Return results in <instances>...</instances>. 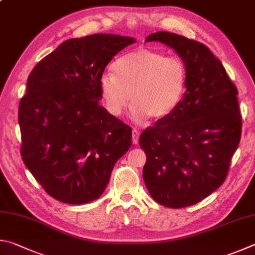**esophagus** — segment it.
Masks as SVG:
<instances>
[{
    "mask_svg": "<svg viewBox=\"0 0 255 255\" xmlns=\"http://www.w3.org/2000/svg\"><path fill=\"white\" fill-rule=\"evenodd\" d=\"M139 136H140L139 131L135 130V128H134V130L132 131V141H133V143L137 144V142H139Z\"/></svg>",
    "mask_w": 255,
    "mask_h": 255,
    "instance_id": "1",
    "label": "esophagus"
}]
</instances>
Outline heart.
<instances>
[{
    "label": "heart",
    "instance_id": "1",
    "mask_svg": "<svg viewBox=\"0 0 255 255\" xmlns=\"http://www.w3.org/2000/svg\"><path fill=\"white\" fill-rule=\"evenodd\" d=\"M113 73L101 77L100 89L106 110L119 116L132 103L136 120H162L175 111L188 85V68L178 57L141 48L120 57Z\"/></svg>",
    "mask_w": 255,
    "mask_h": 255
}]
</instances>
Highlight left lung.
<instances>
[{"mask_svg":"<svg viewBox=\"0 0 255 255\" xmlns=\"http://www.w3.org/2000/svg\"><path fill=\"white\" fill-rule=\"evenodd\" d=\"M151 41L166 44L185 61L188 85L177 109L141 133L143 180L158 204L182 208L225 180L242 132L238 89L205 44L163 31L148 35L145 42Z\"/></svg>","mask_w":255,"mask_h":255,"instance_id":"left-lung-1","label":"left lung"}]
</instances>
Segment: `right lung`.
I'll use <instances>...</instances> for the list:
<instances>
[{
  "label": "right lung",
  "mask_w": 255,
  "mask_h": 255,
  "mask_svg": "<svg viewBox=\"0 0 255 255\" xmlns=\"http://www.w3.org/2000/svg\"><path fill=\"white\" fill-rule=\"evenodd\" d=\"M135 41L109 33L66 40L30 73L19 106L21 155L55 199L100 198L130 149L132 128L100 104V80L112 58Z\"/></svg>",
  "instance_id": "obj_1"
}]
</instances>
